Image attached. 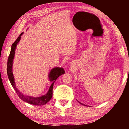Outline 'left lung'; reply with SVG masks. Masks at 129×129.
<instances>
[{
  "mask_svg": "<svg viewBox=\"0 0 129 129\" xmlns=\"http://www.w3.org/2000/svg\"><path fill=\"white\" fill-rule=\"evenodd\" d=\"M81 104H82V105H83V104H82V103H81Z\"/></svg>",
  "mask_w": 129,
  "mask_h": 129,
  "instance_id": "1",
  "label": "left lung"
}]
</instances>
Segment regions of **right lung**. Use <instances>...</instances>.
<instances>
[{
  "label": "right lung",
  "instance_id": "1",
  "mask_svg": "<svg viewBox=\"0 0 129 129\" xmlns=\"http://www.w3.org/2000/svg\"><path fill=\"white\" fill-rule=\"evenodd\" d=\"M23 34V32H22L19 35V36L16 40V41L12 45L11 50H10V54L9 56L8 64H7V73H8V78L9 79V81L12 84V87L14 88V89H15L16 92L17 93V94H18L19 98L22 100H23L24 102H26V103L31 104V105H33L40 106L45 105V104H46L52 99L53 95V87L54 83L55 82L56 79L60 76L63 75L65 73L64 70L63 69V68H59V67H57V68L56 67V68H54L52 69H51L48 75L49 80L51 82V84L50 87H49L48 91L45 95H43V96L39 97H36L35 98V97H32L30 96H26V95L24 94L23 93L21 92L16 87V86L15 78H14V76L13 74V70H12V67H13V59L15 58L16 48L17 45L20 42L21 36Z\"/></svg>",
  "mask_w": 129,
  "mask_h": 129
}]
</instances>
